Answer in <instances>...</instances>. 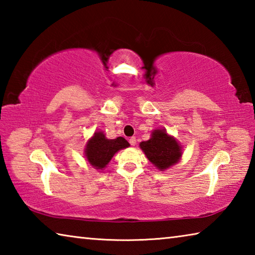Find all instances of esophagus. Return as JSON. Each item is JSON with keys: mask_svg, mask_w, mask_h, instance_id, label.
Masks as SVG:
<instances>
[{"mask_svg": "<svg viewBox=\"0 0 255 255\" xmlns=\"http://www.w3.org/2000/svg\"><path fill=\"white\" fill-rule=\"evenodd\" d=\"M129 144H130L131 146H135L136 145V137L129 138Z\"/></svg>", "mask_w": 255, "mask_h": 255, "instance_id": "1", "label": "esophagus"}]
</instances>
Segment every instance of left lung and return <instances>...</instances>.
Masks as SVG:
<instances>
[{"instance_id": "1", "label": "left lung", "mask_w": 255, "mask_h": 255, "mask_svg": "<svg viewBox=\"0 0 255 255\" xmlns=\"http://www.w3.org/2000/svg\"><path fill=\"white\" fill-rule=\"evenodd\" d=\"M139 146L149 161L162 171L178 162L182 153L176 140L167 135L164 129L153 131L152 138L141 141Z\"/></svg>"}]
</instances>
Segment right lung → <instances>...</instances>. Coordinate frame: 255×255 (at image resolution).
<instances>
[{"label":"right lung","instance_id":"obj_1","mask_svg":"<svg viewBox=\"0 0 255 255\" xmlns=\"http://www.w3.org/2000/svg\"><path fill=\"white\" fill-rule=\"evenodd\" d=\"M128 146L129 143L124 137L108 139L103 135V132L97 131L88 141L85 148V156L92 166L98 170H102L119 149L126 148Z\"/></svg>","mask_w":255,"mask_h":255}]
</instances>
